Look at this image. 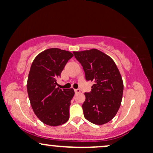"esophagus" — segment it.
<instances>
[{
    "mask_svg": "<svg viewBox=\"0 0 153 153\" xmlns=\"http://www.w3.org/2000/svg\"><path fill=\"white\" fill-rule=\"evenodd\" d=\"M80 89L79 88H77V89H74V92L75 94H79V93H80Z\"/></svg>",
    "mask_w": 153,
    "mask_h": 153,
    "instance_id": "obj_1",
    "label": "esophagus"
}]
</instances>
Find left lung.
I'll return each instance as SVG.
<instances>
[{
	"label": "left lung",
	"instance_id": "8db88e82",
	"mask_svg": "<svg viewBox=\"0 0 153 153\" xmlns=\"http://www.w3.org/2000/svg\"><path fill=\"white\" fill-rule=\"evenodd\" d=\"M73 53L86 81L94 82L90 92L84 94V117L93 124H106L116 115L122 102L124 85L120 71L111 57L97 49Z\"/></svg>",
	"mask_w": 153,
	"mask_h": 153
}]
</instances>
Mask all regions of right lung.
Masks as SVG:
<instances>
[{
    "mask_svg": "<svg viewBox=\"0 0 153 153\" xmlns=\"http://www.w3.org/2000/svg\"><path fill=\"white\" fill-rule=\"evenodd\" d=\"M72 57L69 51L50 48L38 55L31 64L27 85L29 98L37 117L49 126L63 124L69 118L74 89L59 88L57 79Z\"/></svg>",
    "mask_w": 153,
    "mask_h": 153,
    "instance_id": "add662e5",
    "label": "right lung"
}]
</instances>
